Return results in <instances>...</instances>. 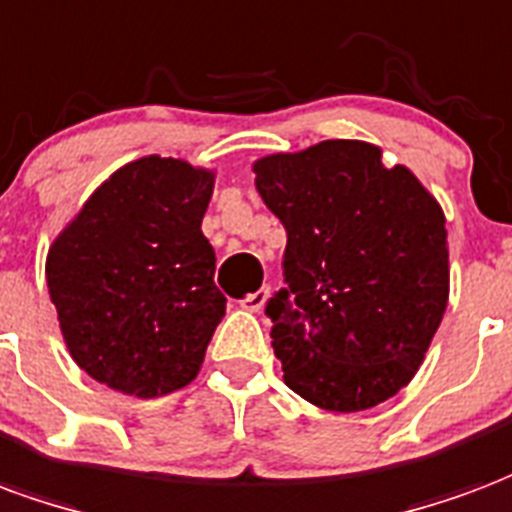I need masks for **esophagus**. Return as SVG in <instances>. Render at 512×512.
<instances>
[{"mask_svg": "<svg viewBox=\"0 0 512 512\" xmlns=\"http://www.w3.org/2000/svg\"><path fill=\"white\" fill-rule=\"evenodd\" d=\"M266 301H268V287H260L257 293L246 295L244 301H241V306H244L246 312H260V309L266 306Z\"/></svg>", "mask_w": 512, "mask_h": 512, "instance_id": "esophagus-1", "label": "esophagus"}]
</instances>
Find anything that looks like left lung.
<instances>
[{
	"mask_svg": "<svg viewBox=\"0 0 512 512\" xmlns=\"http://www.w3.org/2000/svg\"><path fill=\"white\" fill-rule=\"evenodd\" d=\"M287 230L285 282L266 306L290 391L331 412L407 388L450 295L439 200L366 140H323L252 162Z\"/></svg>",
	"mask_w": 512,
	"mask_h": 512,
	"instance_id": "8db88e82",
	"label": "left lung"
}]
</instances>
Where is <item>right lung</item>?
<instances>
[{"label": "right lung", "instance_id": "right-lung-1", "mask_svg": "<svg viewBox=\"0 0 512 512\" xmlns=\"http://www.w3.org/2000/svg\"><path fill=\"white\" fill-rule=\"evenodd\" d=\"M217 170L149 154L113 170L48 246L67 352L111 391L157 399L195 380L225 317L203 236Z\"/></svg>", "mask_w": 512, "mask_h": 512}]
</instances>
